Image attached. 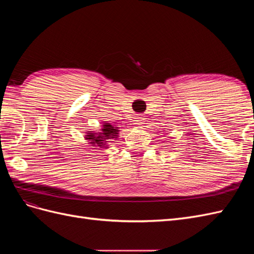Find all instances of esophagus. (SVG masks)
<instances>
[{
  "instance_id": "esophagus-1",
  "label": "esophagus",
  "mask_w": 254,
  "mask_h": 254,
  "mask_svg": "<svg viewBox=\"0 0 254 254\" xmlns=\"http://www.w3.org/2000/svg\"><path fill=\"white\" fill-rule=\"evenodd\" d=\"M135 124L137 126H142L144 124V118H142V115H137V117L135 118Z\"/></svg>"
}]
</instances>
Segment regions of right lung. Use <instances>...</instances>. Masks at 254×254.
I'll use <instances>...</instances> for the list:
<instances>
[{
  "instance_id": "add662e5",
  "label": "right lung",
  "mask_w": 254,
  "mask_h": 254,
  "mask_svg": "<svg viewBox=\"0 0 254 254\" xmlns=\"http://www.w3.org/2000/svg\"><path fill=\"white\" fill-rule=\"evenodd\" d=\"M119 129V127L110 124V123L104 122L101 132L87 131V135H84V137H86V140H88L91 146H93V147L108 148L109 143L118 139L120 131Z\"/></svg>"
}]
</instances>
